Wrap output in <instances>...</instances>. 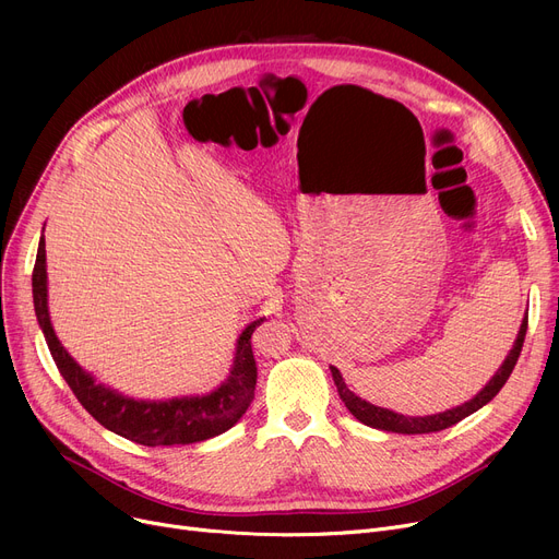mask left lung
I'll use <instances>...</instances> for the list:
<instances>
[{
	"instance_id": "left-lung-1",
	"label": "left lung",
	"mask_w": 559,
	"mask_h": 559,
	"mask_svg": "<svg viewBox=\"0 0 559 559\" xmlns=\"http://www.w3.org/2000/svg\"><path fill=\"white\" fill-rule=\"evenodd\" d=\"M525 331H527V314L523 317L521 321V329H519V335L510 348L508 358L503 360V365L498 367V371L489 378V383L474 396L468 399L466 403L462 405H455L451 409H444V413H437V415H426V417H407V415H401V413H394V409H388V407H380V405H373L365 399H360L358 394L350 392L344 383V378L340 373L337 367H331V373H333V380L337 385V392H340V399L344 401V405L348 407V413L354 415L358 421H362L365 426L369 428H378V430H388V432H401V435H424V432H437V430H444V428H451L455 426L457 421H462L464 417L474 415L476 409H480L483 405H487L498 392H501V388L508 383V378L521 356V346H523V340H525Z\"/></svg>"
}]
</instances>
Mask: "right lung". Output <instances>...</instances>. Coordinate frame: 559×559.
<instances>
[{"instance_id": "obj_1", "label": "right lung", "mask_w": 559, "mask_h": 559, "mask_svg": "<svg viewBox=\"0 0 559 559\" xmlns=\"http://www.w3.org/2000/svg\"><path fill=\"white\" fill-rule=\"evenodd\" d=\"M34 306L38 324L47 340L49 354L66 378V383L79 399V403L110 432L131 439L142 447H174L194 444L203 439L217 437L242 419L247 407L253 401L255 390V358L251 348V335L262 319L240 333L235 344V358L224 383L209 394L176 396L167 401H142L124 396L117 390L102 385L93 373H87L70 354L61 340L56 337L49 306H47V255L45 238H40L36 267H34Z\"/></svg>"}]
</instances>
